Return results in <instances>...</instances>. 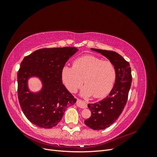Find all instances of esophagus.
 Wrapping results in <instances>:
<instances>
[{"mask_svg":"<svg viewBox=\"0 0 157 157\" xmlns=\"http://www.w3.org/2000/svg\"><path fill=\"white\" fill-rule=\"evenodd\" d=\"M76 104H77V106H78L80 108L85 109V108L87 107L86 103H85L84 101L80 100V99H77V103H76Z\"/></svg>","mask_w":157,"mask_h":157,"instance_id":"1","label":"esophagus"}]
</instances>
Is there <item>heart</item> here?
<instances>
[{"mask_svg": "<svg viewBox=\"0 0 157 157\" xmlns=\"http://www.w3.org/2000/svg\"><path fill=\"white\" fill-rule=\"evenodd\" d=\"M62 78L66 87L75 92L83 83V97L93 96L95 98L105 96L112 90L116 79V70L109 61L87 55L75 59L73 66L65 65Z\"/></svg>", "mask_w": 157, "mask_h": 157, "instance_id": "1", "label": "heart"}]
</instances>
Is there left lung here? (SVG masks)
I'll return each instance as SVG.
<instances>
[{
    "label": "left lung",
    "mask_w": 157,
    "mask_h": 157,
    "mask_svg": "<svg viewBox=\"0 0 157 157\" xmlns=\"http://www.w3.org/2000/svg\"><path fill=\"white\" fill-rule=\"evenodd\" d=\"M100 53L111 61L116 70V79L113 88L105 98L88 107L92 115L84 123L95 130H103L115 122L124 109L131 87L132 74L130 63L113 51L91 48Z\"/></svg>",
    "instance_id": "obj_1"
}]
</instances>
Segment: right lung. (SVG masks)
Returning a JSON list of instances; mask_svg holds the SVG:
<instances>
[{"instance_id":"1","label":"right lung","mask_w":157,"mask_h":157,"mask_svg":"<svg viewBox=\"0 0 157 157\" xmlns=\"http://www.w3.org/2000/svg\"><path fill=\"white\" fill-rule=\"evenodd\" d=\"M78 51L75 47L42 48L23 58L17 73V96L25 116L33 124L44 128L56 126L67 108L77 99L62 82L65 63ZM36 76L42 82V89L32 93L28 79Z\"/></svg>"}]
</instances>
